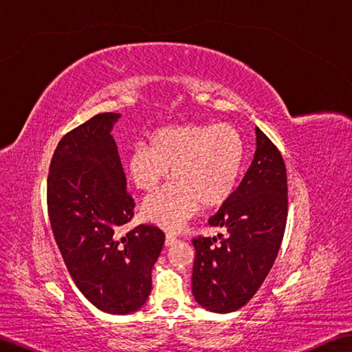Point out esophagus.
Masks as SVG:
<instances>
[{
    "label": "esophagus",
    "instance_id": "obj_1",
    "mask_svg": "<svg viewBox=\"0 0 352 352\" xmlns=\"http://www.w3.org/2000/svg\"><path fill=\"white\" fill-rule=\"evenodd\" d=\"M174 243H177V239L172 234H166V237H164V245L172 246Z\"/></svg>",
    "mask_w": 352,
    "mask_h": 352
}]
</instances>
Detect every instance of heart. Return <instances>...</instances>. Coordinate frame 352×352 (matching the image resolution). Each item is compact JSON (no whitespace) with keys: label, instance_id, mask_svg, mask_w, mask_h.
<instances>
[{"label":"heart","instance_id":"obj_1","mask_svg":"<svg viewBox=\"0 0 352 352\" xmlns=\"http://www.w3.org/2000/svg\"><path fill=\"white\" fill-rule=\"evenodd\" d=\"M245 159L242 133L231 124H184L149 134L126 157V175L140 192H153L170 170L174 182L148 197L142 216L175 231L201 207L222 206L233 193Z\"/></svg>","mask_w":352,"mask_h":352}]
</instances>
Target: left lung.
Instances as JSON below:
<instances>
[{"label": "left lung", "instance_id": "left-lung-1", "mask_svg": "<svg viewBox=\"0 0 352 352\" xmlns=\"http://www.w3.org/2000/svg\"><path fill=\"white\" fill-rule=\"evenodd\" d=\"M287 219V175L283 157L256 126V153L237 189L213 214L210 227L227 237H197L192 294L208 311L231 313L263 284L278 254Z\"/></svg>", "mask_w": 352, "mask_h": 352}]
</instances>
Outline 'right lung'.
Masks as SVG:
<instances>
[{"label": "right lung", "mask_w": 352, "mask_h": 352, "mask_svg": "<svg viewBox=\"0 0 352 352\" xmlns=\"http://www.w3.org/2000/svg\"><path fill=\"white\" fill-rule=\"evenodd\" d=\"M119 113H101L65 134L52 155L47 199L52 233L81 294L101 311L129 315L151 294V272L164 234L139 226L111 129Z\"/></svg>", "instance_id": "right-lung-1"}]
</instances>
